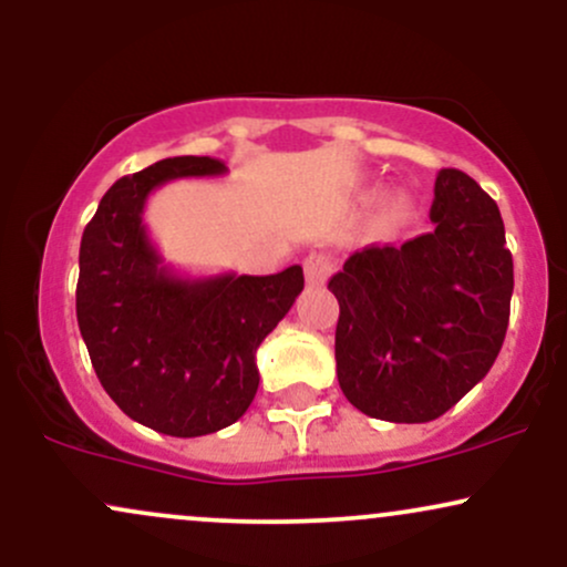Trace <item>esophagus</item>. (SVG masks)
Listing matches in <instances>:
<instances>
[{
    "instance_id": "obj_1",
    "label": "esophagus",
    "mask_w": 567,
    "mask_h": 567,
    "mask_svg": "<svg viewBox=\"0 0 567 567\" xmlns=\"http://www.w3.org/2000/svg\"><path fill=\"white\" fill-rule=\"evenodd\" d=\"M303 271H306V282L309 285H324L328 282V277L333 275V258L324 256V252H311V256L303 261Z\"/></svg>"
}]
</instances>
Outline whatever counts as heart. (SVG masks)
Here are the masks:
<instances>
[{"label": "heart", "instance_id": "obj_1", "mask_svg": "<svg viewBox=\"0 0 567 567\" xmlns=\"http://www.w3.org/2000/svg\"><path fill=\"white\" fill-rule=\"evenodd\" d=\"M389 207H392V213H394V216H402V213H405L408 207H410V197H408L405 192L394 194L392 202H389Z\"/></svg>", "mask_w": 567, "mask_h": 567}]
</instances>
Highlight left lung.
Masks as SVG:
<instances>
[{"instance_id":"8db88e82","label":"left lung","mask_w":567,"mask_h":567,"mask_svg":"<svg viewBox=\"0 0 567 567\" xmlns=\"http://www.w3.org/2000/svg\"><path fill=\"white\" fill-rule=\"evenodd\" d=\"M429 218L434 231L357 250L328 282L341 392L392 424L451 410L493 368L509 324L514 266L496 202L445 167Z\"/></svg>"}]
</instances>
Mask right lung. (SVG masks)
Instances as JSON below:
<instances>
[{"instance_id":"obj_1","label":"right lung","mask_w":567,"mask_h":567,"mask_svg":"<svg viewBox=\"0 0 567 567\" xmlns=\"http://www.w3.org/2000/svg\"><path fill=\"white\" fill-rule=\"evenodd\" d=\"M210 157H171L125 175L84 226L76 322L97 381L125 415L171 437L243 419L258 392L256 351L303 290V269L184 277L143 224L154 188L224 175Z\"/></svg>"}]
</instances>
